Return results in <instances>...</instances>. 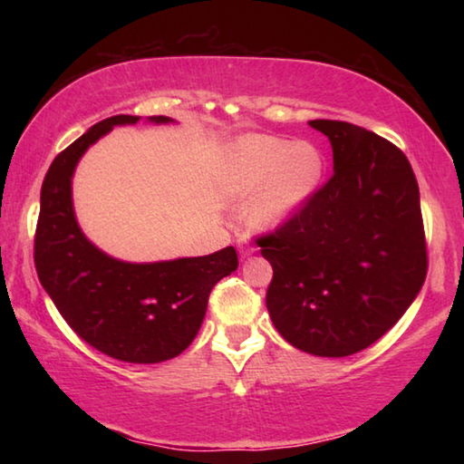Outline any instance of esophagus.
Returning a JSON list of instances; mask_svg holds the SVG:
<instances>
[{
	"label": "esophagus",
	"mask_w": 464,
	"mask_h": 464,
	"mask_svg": "<svg viewBox=\"0 0 464 464\" xmlns=\"http://www.w3.org/2000/svg\"><path fill=\"white\" fill-rule=\"evenodd\" d=\"M254 251H256V247L254 246H249V243L247 241H239V256L241 257H249L251 254H254Z\"/></svg>",
	"instance_id": "1"
}]
</instances>
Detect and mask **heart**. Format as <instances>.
I'll use <instances>...</instances> for the list:
<instances>
[{
	"instance_id": "1",
	"label": "heart",
	"mask_w": 464,
	"mask_h": 464,
	"mask_svg": "<svg viewBox=\"0 0 464 464\" xmlns=\"http://www.w3.org/2000/svg\"><path fill=\"white\" fill-rule=\"evenodd\" d=\"M325 174V157L307 140L247 135L225 153L223 186L237 200H251L247 223L276 231L307 207Z\"/></svg>"
}]
</instances>
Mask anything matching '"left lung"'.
I'll return each mask as SVG.
<instances>
[{
    "label": "left lung",
    "mask_w": 464,
    "mask_h": 464,
    "mask_svg": "<svg viewBox=\"0 0 464 464\" xmlns=\"http://www.w3.org/2000/svg\"><path fill=\"white\" fill-rule=\"evenodd\" d=\"M309 124L332 143L334 176L257 239L274 270L266 307L290 345L343 358L387 334L426 280L420 188L387 139L350 122Z\"/></svg>",
    "instance_id": "8db88e82"
}]
</instances>
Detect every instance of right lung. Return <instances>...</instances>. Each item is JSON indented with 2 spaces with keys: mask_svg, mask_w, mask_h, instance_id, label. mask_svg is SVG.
<instances>
[{
  "mask_svg": "<svg viewBox=\"0 0 464 464\" xmlns=\"http://www.w3.org/2000/svg\"><path fill=\"white\" fill-rule=\"evenodd\" d=\"M147 121L174 122L169 116ZM137 122L139 116L129 114L102 121L54 157L41 190L34 264L46 295L83 342L122 362L157 364L192 343L210 290L239 262L231 246L200 257L122 262L85 237L72 196L77 163L116 124Z\"/></svg>",
  "mask_w": 464,
  "mask_h": 464,
  "instance_id": "obj_1",
  "label": "right lung"
}]
</instances>
